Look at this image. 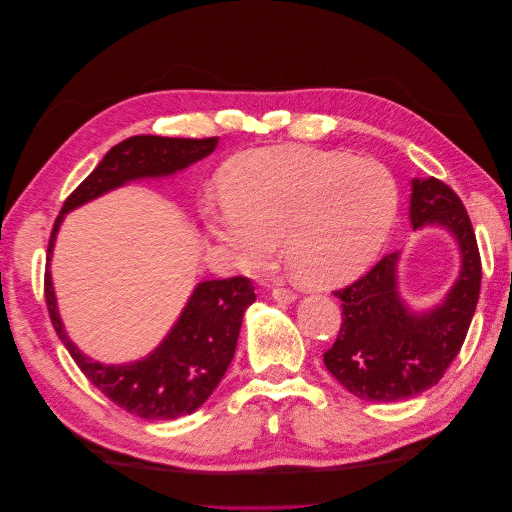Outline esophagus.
Instances as JSON below:
<instances>
[{"mask_svg": "<svg viewBox=\"0 0 512 512\" xmlns=\"http://www.w3.org/2000/svg\"><path fill=\"white\" fill-rule=\"evenodd\" d=\"M273 299L280 301V303H294V301H297V294H294L292 290H286V288H275Z\"/></svg>", "mask_w": 512, "mask_h": 512, "instance_id": "34e87169", "label": "esophagus"}]
</instances>
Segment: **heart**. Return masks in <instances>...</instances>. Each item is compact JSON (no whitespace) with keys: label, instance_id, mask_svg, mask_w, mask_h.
Listing matches in <instances>:
<instances>
[{"label":"heart","instance_id":"heart-1","mask_svg":"<svg viewBox=\"0 0 512 512\" xmlns=\"http://www.w3.org/2000/svg\"><path fill=\"white\" fill-rule=\"evenodd\" d=\"M220 207H207L211 235L258 273L284 239L286 265L312 290L350 284L378 258L395 224L391 170L348 153L307 147L247 151L224 170Z\"/></svg>","mask_w":512,"mask_h":512}]
</instances>
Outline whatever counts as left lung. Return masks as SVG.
<instances>
[{"label":"left lung","instance_id":"8db88e82","mask_svg":"<svg viewBox=\"0 0 512 512\" xmlns=\"http://www.w3.org/2000/svg\"><path fill=\"white\" fill-rule=\"evenodd\" d=\"M412 230L442 228L459 250V273L440 303L416 309L399 290L401 250L337 290L342 329L324 365L352 395L393 404L438 384L459 354L480 292L476 237L459 196L438 179H412Z\"/></svg>","mask_w":512,"mask_h":512}]
</instances>
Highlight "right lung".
<instances>
[{
    "label": "right lung",
    "instance_id": "right-lung-1",
    "mask_svg": "<svg viewBox=\"0 0 512 512\" xmlns=\"http://www.w3.org/2000/svg\"><path fill=\"white\" fill-rule=\"evenodd\" d=\"M220 138L130 136L115 145L61 207L46 256L44 294L51 322L87 380L119 408L147 421H173L196 412L215 391L235 356L245 309L256 301L247 277L207 280L194 286L188 303L162 342L130 363H102L76 346L59 316L51 277L53 247L66 213L132 181L173 177L207 158Z\"/></svg>",
    "mask_w": 512,
    "mask_h": 512
}]
</instances>
